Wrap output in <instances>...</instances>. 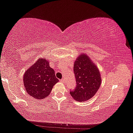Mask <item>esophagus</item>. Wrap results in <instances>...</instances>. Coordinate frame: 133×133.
Wrapping results in <instances>:
<instances>
[{
    "instance_id": "1",
    "label": "esophagus",
    "mask_w": 133,
    "mask_h": 133,
    "mask_svg": "<svg viewBox=\"0 0 133 133\" xmlns=\"http://www.w3.org/2000/svg\"><path fill=\"white\" fill-rule=\"evenodd\" d=\"M60 82H61L63 83H66V82H65V80L64 79V78H63V79L60 80Z\"/></svg>"
}]
</instances>
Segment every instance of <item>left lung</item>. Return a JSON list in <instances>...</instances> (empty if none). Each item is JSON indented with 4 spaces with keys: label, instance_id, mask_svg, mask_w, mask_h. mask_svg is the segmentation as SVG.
<instances>
[{
    "label": "left lung",
    "instance_id": "8db88e82",
    "mask_svg": "<svg viewBox=\"0 0 133 133\" xmlns=\"http://www.w3.org/2000/svg\"><path fill=\"white\" fill-rule=\"evenodd\" d=\"M76 87L70 93L75 100L84 102L92 98L102 83L101 74L95 63L86 54L81 53L74 64Z\"/></svg>",
    "mask_w": 133,
    "mask_h": 133
}]
</instances>
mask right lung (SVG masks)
Here are the masks:
<instances>
[{"label":"right lung","instance_id":"right-lung-1","mask_svg":"<svg viewBox=\"0 0 133 133\" xmlns=\"http://www.w3.org/2000/svg\"><path fill=\"white\" fill-rule=\"evenodd\" d=\"M23 79L28 94L40 100L48 96L54 85L58 82L55 70L49 66L46 58H38L24 72Z\"/></svg>","mask_w":133,"mask_h":133}]
</instances>
